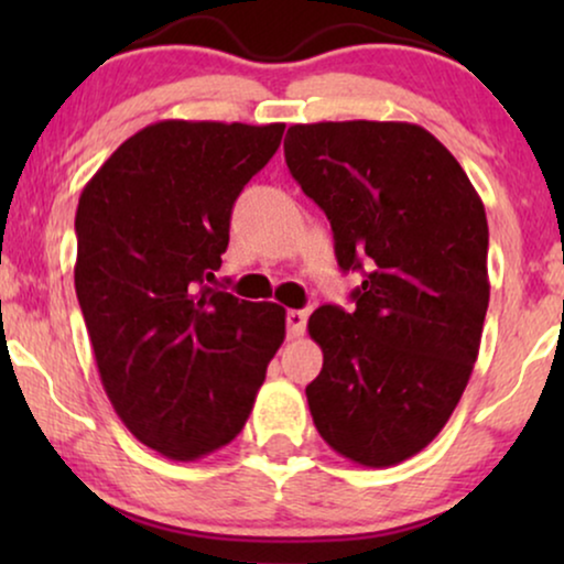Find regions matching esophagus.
<instances>
[{
	"label": "esophagus",
	"mask_w": 564,
	"mask_h": 564,
	"mask_svg": "<svg viewBox=\"0 0 564 564\" xmlns=\"http://www.w3.org/2000/svg\"><path fill=\"white\" fill-rule=\"evenodd\" d=\"M305 323H307L305 311H290L288 313V336L290 338L303 336L305 334Z\"/></svg>",
	"instance_id": "1"
}]
</instances>
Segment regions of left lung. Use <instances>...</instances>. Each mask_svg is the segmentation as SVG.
Instances as JSON below:
<instances>
[{
	"instance_id": "1",
	"label": "left lung",
	"mask_w": 564,
	"mask_h": 564,
	"mask_svg": "<svg viewBox=\"0 0 564 564\" xmlns=\"http://www.w3.org/2000/svg\"><path fill=\"white\" fill-rule=\"evenodd\" d=\"M284 159L334 228L354 313L323 305L305 388L330 449L392 467L434 442L465 392L488 313V218L459 161L415 122L290 126Z\"/></svg>"
}]
</instances>
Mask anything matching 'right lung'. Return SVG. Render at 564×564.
Instances as JSON below:
<instances>
[{
	"mask_svg": "<svg viewBox=\"0 0 564 564\" xmlns=\"http://www.w3.org/2000/svg\"><path fill=\"white\" fill-rule=\"evenodd\" d=\"M282 133V122L161 120L82 189L74 284L99 380L130 434L169 459L241 434L284 341L282 305L207 288L236 197Z\"/></svg>",
	"mask_w": 564,
	"mask_h": 564,
	"instance_id": "right-lung-1",
	"label": "right lung"
}]
</instances>
